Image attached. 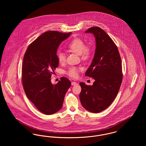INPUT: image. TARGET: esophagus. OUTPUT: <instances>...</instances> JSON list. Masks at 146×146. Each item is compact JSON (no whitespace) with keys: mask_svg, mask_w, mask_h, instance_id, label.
Returning a JSON list of instances; mask_svg holds the SVG:
<instances>
[{"mask_svg":"<svg viewBox=\"0 0 146 146\" xmlns=\"http://www.w3.org/2000/svg\"><path fill=\"white\" fill-rule=\"evenodd\" d=\"M71 84H72V86H74V85H77V83H76V82H72Z\"/></svg>","mask_w":146,"mask_h":146,"instance_id":"1","label":"esophagus"}]
</instances>
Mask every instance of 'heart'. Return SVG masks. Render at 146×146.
I'll return each mask as SVG.
<instances>
[{
  "label": "heart",
  "mask_w": 146,
  "mask_h": 146,
  "mask_svg": "<svg viewBox=\"0 0 146 146\" xmlns=\"http://www.w3.org/2000/svg\"><path fill=\"white\" fill-rule=\"evenodd\" d=\"M68 48L71 51L76 53L78 55H80L83 59H87L90 55V48L86 46L83 40L79 38H76L72 40L69 44ZM57 57L60 63L64 62L66 60L65 54L62 51H60L57 54ZM80 70V68L71 67L66 72V73L70 77L76 78L78 76V73Z\"/></svg>",
  "instance_id": "1"
}]
</instances>
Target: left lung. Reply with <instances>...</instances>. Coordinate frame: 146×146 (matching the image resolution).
I'll use <instances>...</instances> for the list:
<instances>
[{
  "mask_svg": "<svg viewBox=\"0 0 146 146\" xmlns=\"http://www.w3.org/2000/svg\"><path fill=\"white\" fill-rule=\"evenodd\" d=\"M85 33L95 38V56L85 73L95 81L92 86L79 83V98L85 110L99 113L108 108L117 96L123 79L121 60L117 46L102 29L93 27Z\"/></svg>",
  "mask_w": 146,
  "mask_h": 146,
  "instance_id": "8db88e82",
  "label": "left lung"
}]
</instances>
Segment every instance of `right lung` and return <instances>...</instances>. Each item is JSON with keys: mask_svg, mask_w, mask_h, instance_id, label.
Segmentation results:
<instances>
[{"mask_svg": "<svg viewBox=\"0 0 146 146\" xmlns=\"http://www.w3.org/2000/svg\"><path fill=\"white\" fill-rule=\"evenodd\" d=\"M55 31L44 33L27 49L22 67V82L25 94L42 113L51 115L62 107L71 83L65 77L58 83L51 82V74L58 66L57 50L61 42L71 35Z\"/></svg>", "mask_w": 146, "mask_h": 146, "instance_id": "1", "label": "right lung"}]
</instances>
